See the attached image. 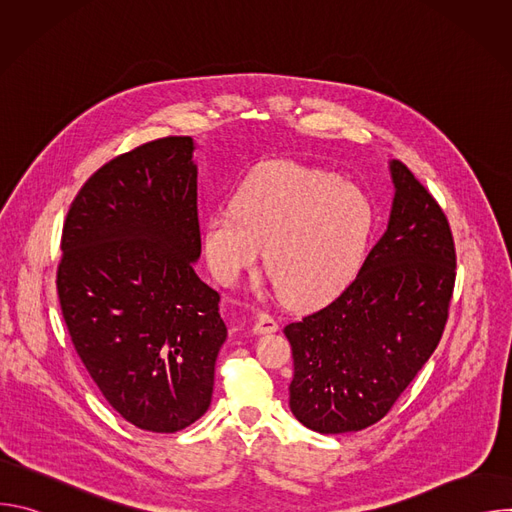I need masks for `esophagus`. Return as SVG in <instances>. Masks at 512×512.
I'll return each mask as SVG.
<instances>
[{"instance_id":"esophagus-1","label":"esophagus","mask_w":512,"mask_h":512,"mask_svg":"<svg viewBox=\"0 0 512 512\" xmlns=\"http://www.w3.org/2000/svg\"><path fill=\"white\" fill-rule=\"evenodd\" d=\"M255 334H271V332H277V322L273 320L271 314L267 312H261L257 316V322H255Z\"/></svg>"}]
</instances>
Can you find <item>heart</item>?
<instances>
[{"label": "heart", "mask_w": 512, "mask_h": 512, "mask_svg": "<svg viewBox=\"0 0 512 512\" xmlns=\"http://www.w3.org/2000/svg\"><path fill=\"white\" fill-rule=\"evenodd\" d=\"M373 229V200L356 184L296 162H267L245 178L231 208L206 216L202 247L227 285L265 249V269L285 298L316 304L356 275Z\"/></svg>", "instance_id": "heart-1"}]
</instances>
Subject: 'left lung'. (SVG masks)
Segmentation results:
<instances>
[{
  "label": "left lung",
  "mask_w": 512,
  "mask_h": 512,
  "mask_svg": "<svg viewBox=\"0 0 512 512\" xmlns=\"http://www.w3.org/2000/svg\"><path fill=\"white\" fill-rule=\"evenodd\" d=\"M385 235L324 308L283 328L294 379L289 409L318 433L383 419L440 344L456 281L448 218L405 164Z\"/></svg>",
  "instance_id": "1"
}]
</instances>
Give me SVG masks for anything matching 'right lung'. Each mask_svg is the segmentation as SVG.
Instances as JSON below:
<instances>
[{"label": "right lung", "mask_w": 512, "mask_h": 512, "mask_svg": "<svg viewBox=\"0 0 512 512\" xmlns=\"http://www.w3.org/2000/svg\"><path fill=\"white\" fill-rule=\"evenodd\" d=\"M194 141L170 135L99 168L72 200L56 273L91 379L131 425L174 433L210 407L227 340L200 257Z\"/></svg>", "instance_id": "1"}]
</instances>
